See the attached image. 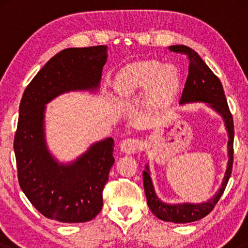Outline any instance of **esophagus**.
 I'll return each instance as SVG.
<instances>
[{
	"label": "esophagus",
	"mask_w": 248,
	"mask_h": 248,
	"mask_svg": "<svg viewBox=\"0 0 248 248\" xmlns=\"http://www.w3.org/2000/svg\"><path fill=\"white\" fill-rule=\"evenodd\" d=\"M120 148L122 152L126 155H131L135 154L139 150V148H140V145H139V141L137 139H125V140L121 142Z\"/></svg>",
	"instance_id": "34e87169"
}]
</instances>
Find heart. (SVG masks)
<instances>
[{
  "label": "heart",
  "instance_id": "b5f03b06",
  "mask_svg": "<svg viewBox=\"0 0 248 248\" xmlns=\"http://www.w3.org/2000/svg\"><path fill=\"white\" fill-rule=\"evenodd\" d=\"M179 87V73L171 64L149 60L130 64L117 74L114 89L118 96L131 97L147 89L151 106H160L174 97Z\"/></svg>",
  "mask_w": 248,
  "mask_h": 248
}]
</instances>
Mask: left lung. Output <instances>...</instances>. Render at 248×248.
Segmentation results:
<instances>
[{
  "instance_id": "left-lung-1",
  "label": "left lung",
  "mask_w": 248,
  "mask_h": 248,
  "mask_svg": "<svg viewBox=\"0 0 248 248\" xmlns=\"http://www.w3.org/2000/svg\"><path fill=\"white\" fill-rule=\"evenodd\" d=\"M171 52L183 53L189 60L188 76L183 90L179 105L191 103H203L222 117L227 133H228V162L225 176L216 194L206 202L202 203H169L162 202L155 191L154 183L150 176L149 165H145L143 171V186L147 196L148 206L151 212L160 220L175 223H187L200 220L208 216L221 198L232 175L233 161V122L227 99L223 93L222 84L218 77L209 69L198 53L184 45H172L169 47Z\"/></svg>"
}]
</instances>
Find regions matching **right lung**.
I'll return each mask as SVG.
<instances>
[{"label": "right lung", "instance_id": "right-lung-1", "mask_svg": "<svg viewBox=\"0 0 248 248\" xmlns=\"http://www.w3.org/2000/svg\"><path fill=\"white\" fill-rule=\"evenodd\" d=\"M106 62L107 46L66 48L44 65L23 93L13 144L18 179L31 204L48 219L86 222L103 208V189L115 161L113 138L94 142L63 164L47 147L45 111L61 94L99 89Z\"/></svg>", "mask_w": 248, "mask_h": 248}]
</instances>
